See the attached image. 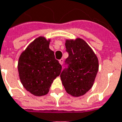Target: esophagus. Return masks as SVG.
<instances>
[{"mask_svg": "<svg viewBox=\"0 0 122 122\" xmlns=\"http://www.w3.org/2000/svg\"><path fill=\"white\" fill-rule=\"evenodd\" d=\"M59 63L61 64V65H63V59H61L59 60Z\"/></svg>", "mask_w": 122, "mask_h": 122, "instance_id": "obj_1", "label": "esophagus"}]
</instances>
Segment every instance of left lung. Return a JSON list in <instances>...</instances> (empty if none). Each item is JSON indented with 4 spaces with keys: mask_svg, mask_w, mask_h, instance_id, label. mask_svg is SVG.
<instances>
[{
    "mask_svg": "<svg viewBox=\"0 0 122 122\" xmlns=\"http://www.w3.org/2000/svg\"><path fill=\"white\" fill-rule=\"evenodd\" d=\"M66 51L69 67L61 73L62 84L67 93L75 97L84 95L92 87L98 71V57L81 38L66 40Z\"/></svg>",
    "mask_w": 122,
    "mask_h": 122,
    "instance_id": "left-lung-1",
    "label": "left lung"
}]
</instances>
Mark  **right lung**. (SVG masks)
<instances>
[{"instance_id": "right-lung-1", "label": "right lung", "mask_w": 122, "mask_h": 122, "mask_svg": "<svg viewBox=\"0 0 122 122\" xmlns=\"http://www.w3.org/2000/svg\"><path fill=\"white\" fill-rule=\"evenodd\" d=\"M50 39L43 36L35 39L20 56L19 77L23 86L36 97L49 92L53 80L59 76L62 67L49 49Z\"/></svg>"}]
</instances>
